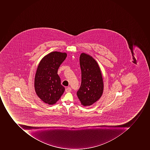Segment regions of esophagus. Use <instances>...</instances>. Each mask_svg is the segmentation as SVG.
<instances>
[{"label": "esophagus", "mask_w": 150, "mask_h": 150, "mask_svg": "<svg viewBox=\"0 0 150 150\" xmlns=\"http://www.w3.org/2000/svg\"><path fill=\"white\" fill-rule=\"evenodd\" d=\"M71 87H68L66 88V92H67H67H71Z\"/></svg>", "instance_id": "34e87169"}]
</instances>
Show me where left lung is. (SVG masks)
I'll list each match as a JSON object with an SVG mask.
<instances>
[{
  "instance_id": "left-lung-1",
  "label": "left lung",
  "mask_w": 150,
  "mask_h": 150,
  "mask_svg": "<svg viewBox=\"0 0 150 150\" xmlns=\"http://www.w3.org/2000/svg\"><path fill=\"white\" fill-rule=\"evenodd\" d=\"M81 84L77 96L83 106H90L98 101L103 92L102 74L97 62L90 55L82 53L80 57Z\"/></svg>"
}]
</instances>
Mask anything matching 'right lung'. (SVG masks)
Wrapping results in <instances>:
<instances>
[{
    "instance_id": "obj_1",
    "label": "right lung",
    "mask_w": 150,
    "mask_h": 150,
    "mask_svg": "<svg viewBox=\"0 0 150 150\" xmlns=\"http://www.w3.org/2000/svg\"><path fill=\"white\" fill-rule=\"evenodd\" d=\"M67 57L65 53L52 52L44 57L38 66L35 77V92L48 105L55 103L64 92L57 71Z\"/></svg>"
}]
</instances>
